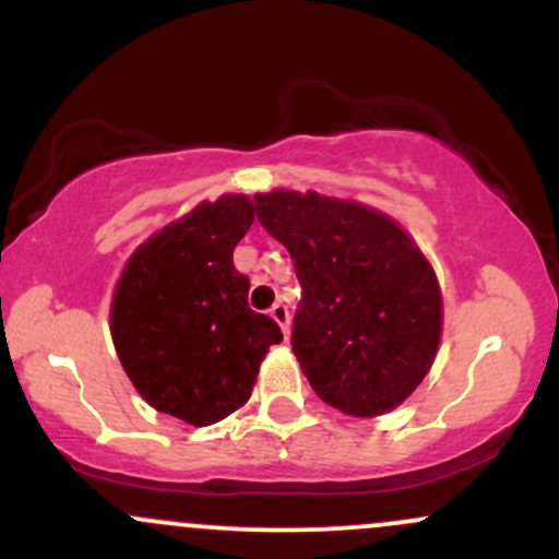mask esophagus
<instances>
[{
	"mask_svg": "<svg viewBox=\"0 0 559 559\" xmlns=\"http://www.w3.org/2000/svg\"><path fill=\"white\" fill-rule=\"evenodd\" d=\"M271 318L281 325V331H284V336L288 338V323H292V320H288V307L284 305V301H275V305L271 307Z\"/></svg>",
	"mask_w": 559,
	"mask_h": 559,
	"instance_id": "1",
	"label": "esophagus"
}]
</instances>
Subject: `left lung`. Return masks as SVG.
Instances as JSON below:
<instances>
[{"label": "left lung", "instance_id": "left-lung-1", "mask_svg": "<svg viewBox=\"0 0 559 559\" xmlns=\"http://www.w3.org/2000/svg\"><path fill=\"white\" fill-rule=\"evenodd\" d=\"M254 210L294 260L292 349L316 394L357 418L402 404L441 338V292L415 241L389 215L316 191L254 194Z\"/></svg>", "mask_w": 559, "mask_h": 559}]
</instances>
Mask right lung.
I'll return each instance as SVG.
<instances>
[{
  "label": "right lung",
  "instance_id": "1",
  "mask_svg": "<svg viewBox=\"0 0 559 559\" xmlns=\"http://www.w3.org/2000/svg\"><path fill=\"white\" fill-rule=\"evenodd\" d=\"M254 221L249 197L226 194L170 223L128 260L110 331L131 383L159 413L210 426L249 400L267 346L284 338L249 310L234 249Z\"/></svg>",
  "mask_w": 559,
  "mask_h": 559
}]
</instances>
